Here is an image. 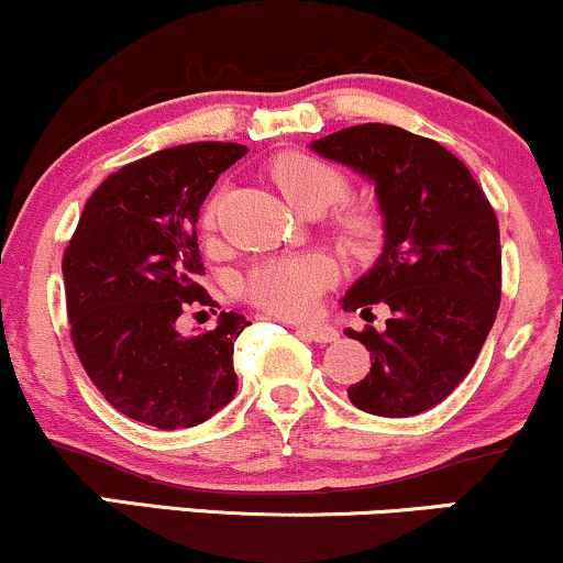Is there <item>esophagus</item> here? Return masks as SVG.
Instances as JSON below:
<instances>
[{
  "mask_svg": "<svg viewBox=\"0 0 563 563\" xmlns=\"http://www.w3.org/2000/svg\"><path fill=\"white\" fill-rule=\"evenodd\" d=\"M299 335L307 338L311 343H333L338 341V330L330 328L324 322H309V324H299Z\"/></svg>",
  "mask_w": 563,
  "mask_h": 563,
  "instance_id": "1",
  "label": "esophagus"
}]
</instances>
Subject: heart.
Listing matches in <instances>:
<instances>
[{
	"label": "heart",
	"instance_id": "b5f03b06",
	"mask_svg": "<svg viewBox=\"0 0 563 563\" xmlns=\"http://www.w3.org/2000/svg\"><path fill=\"white\" fill-rule=\"evenodd\" d=\"M275 186L301 214H320L346 199L349 178L338 167L307 152H286L269 165ZM217 225V201L207 207L205 230ZM330 233L349 254H367L383 239V217L367 205H341L330 214ZM333 280V264L322 256H277L262 262L246 277V296L277 317H307Z\"/></svg>",
	"mask_w": 563,
	"mask_h": 563
}]
</instances>
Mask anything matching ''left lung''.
Here are the masks:
<instances>
[{
    "label": "left lung",
    "mask_w": 563,
    "mask_h": 563,
    "mask_svg": "<svg viewBox=\"0 0 563 563\" xmlns=\"http://www.w3.org/2000/svg\"><path fill=\"white\" fill-rule=\"evenodd\" d=\"M311 148L375 180L385 214L380 260L341 303L362 317L372 303L390 309L383 330H346L372 362L351 404L377 417L422 415L470 375L496 322L498 217L462 159L404 128L351 125Z\"/></svg>",
    "instance_id": "8db88e82"
}]
</instances>
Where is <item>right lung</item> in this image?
I'll use <instances>...</instances> for the list:
<instances>
[{
	"label": "right lung",
	"instance_id": "right-lung-1",
	"mask_svg": "<svg viewBox=\"0 0 563 563\" xmlns=\"http://www.w3.org/2000/svg\"><path fill=\"white\" fill-rule=\"evenodd\" d=\"M246 146L199 141L112 173L86 201L63 256L67 320L86 375L112 409L159 430L196 428L239 390L233 343L246 317L180 335L178 317L212 299L196 220Z\"/></svg>",
	"mask_w": 563,
	"mask_h": 563
}]
</instances>
